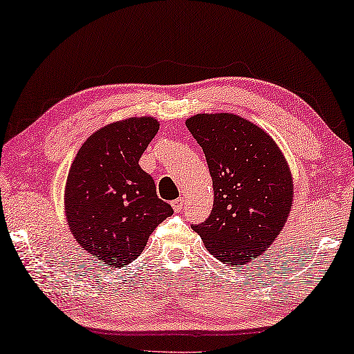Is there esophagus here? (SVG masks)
Listing matches in <instances>:
<instances>
[{
	"label": "esophagus",
	"mask_w": 354,
	"mask_h": 354,
	"mask_svg": "<svg viewBox=\"0 0 354 354\" xmlns=\"http://www.w3.org/2000/svg\"><path fill=\"white\" fill-rule=\"evenodd\" d=\"M172 208H174V212H182V208H183V199L182 198H178V199H176V201H172Z\"/></svg>",
	"instance_id": "obj_1"
}]
</instances>
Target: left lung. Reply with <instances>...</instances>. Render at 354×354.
<instances>
[{
  "label": "left lung",
  "instance_id": "1",
  "mask_svg": "<svg viewBox=\"0 0 354 354\" xmlns=\"http://www.w3.org/2000/svg\"><path fill=\"white\" fill-rule=\"evenodd\" d=\"M185 124L204 150L215 191L212 215L193 230L219 262L246 265L273 245L290 215V166L268 133L236 114H196Z\"/></svg>",
  "mask_w": 354,
  "mask_h": 354
}]
</instances>
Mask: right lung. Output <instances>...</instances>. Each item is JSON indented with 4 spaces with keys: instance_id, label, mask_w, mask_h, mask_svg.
<instances>
[{
    "instance_id": "obj_1",
    "label": "right lung",
    "mask_w": 354,
    "mask_h": 354,
    "mask_svg": "<svg viewBox=\"0 0 354 354\" xmlns=\"http://www.w3.org/2000/svg\"><path fill=\"white\" fill-rule=\"evenodd\" d=\"M158 130V120L147 115L102 127L83 142L68 171V229L86 252L111 268L138 259L156 225L174 213L139 166Z\"/></svg>"
}]
</instances>
